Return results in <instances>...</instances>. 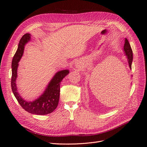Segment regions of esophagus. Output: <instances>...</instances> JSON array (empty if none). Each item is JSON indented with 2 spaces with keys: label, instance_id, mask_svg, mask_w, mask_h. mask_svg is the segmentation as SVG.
<instances>
[{
  "label": "esophagus",
  "instance_id": "1",
  "mask_svg": "<svg viewBox=\"0 0 147 147\" xmlns=\"http://www.w3.org/2000/svg\"><path fill=\"white\" fill-rule=\"evenodd\" d=\"M76 66L77 67H78V68H79V67H80V64H79V63H77V64H76Z\"/></svg>",
  "mask_w": 147,
  "mask_h": 147
}]
</instances>
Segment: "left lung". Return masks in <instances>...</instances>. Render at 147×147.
Wrapping results in <instances>:
<instances>
[{"label":"left lung","mask_w":147,"mask_h":147,"mask_svg":"<svg viewBox=\"0 0 147 147\" xmlns=\"http://www.w3.org/2000/svg\"><path fill=\"white\" fill-rule=\"evenodd\" d=\"M123 50L124 53H125V55L127 59V61L129 63V66L130 69H131V65H132V60H133V55H132V50L131 49V45L129 43L127 39H125V43H124V45L123 47ZM132 75H131V78H132Z\"/></svg>","instance_id":"1"}]
</instances>
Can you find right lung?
<instances>
[{"mask_svg": "<svg viewBox=\"0 0 147 147\" xmlns=\"http://www.w3.org/2000/svg\"><path fill=\"white\" fill-rule=\"evenodd\" d=\"M30 34L27 33L21 37L17 50L13 57L11 63V90L20 105L28 112L35 115H47L53 112L58 105L60 84L63 79L69 74V70L65 69L57 72L49 82L45 91L37 99L33 101L24 100L18 92L16 83L18 77L17 70L19 65L18 63L23 55L24 47L26 43L30 40Z\"/></svg>", "mask_w": 147, "mask_h": 147, "instance_id": "1", "label": "right lung"}]
</instances>
